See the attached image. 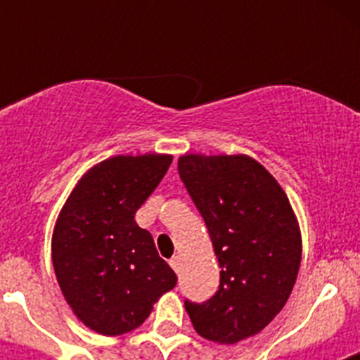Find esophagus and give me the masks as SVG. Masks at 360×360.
<instances>
[{"label":"esophagus","mask_w":360,"mask_h":360,"mask_svg":"<svg viewBox=\"0 0 360 360\" xmlns=\"http://www.w3.org/2000/svg\"><path fill=\"white\" fill-rule=\"evenodd\" d=\"M169 265L173 266V270L178 274V272H180V269H182V262H180V256L171 257V259H169Z\"/></svg>","instance_id":"esophagus-1"}]
</instances>
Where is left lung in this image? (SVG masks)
Instances as JSON below:
<instances>
[{
  "label": "left lung",
  "mask_w": 360,
  "mask_h": 360,
  "mask_svg": "<svg viewBox=\"0 0 360 360\" xmlns=\"http://www.w3.org/2000/svg\"><path fill=\"white\" fill-rule=\"evenodd\" d=\"M178 173L205 219L219 263L209 301H186L196 332L234 345L262 332L285 307L301 263V231L288 196L247 155L178 158Z\"/></svg>",
  "instance_id": "obj_1"
}]
</instances>
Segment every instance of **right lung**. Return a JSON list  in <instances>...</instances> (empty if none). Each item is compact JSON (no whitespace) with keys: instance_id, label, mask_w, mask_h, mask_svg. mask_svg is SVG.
<instances>
[{"instance_id":"right-lung-1","label":"right lung","mask_w":360,"mask_h":360,"mask_svg":"<svg viewBox=\"0 0 360 360\" xmlns=\"http://www.w3.org/2000/svg\"><path fill=\"white\" fill-rule=\"evenodd\" d=\"M173 157L117 155L86 171L57 216L52 263L66 303L101 335L139 328L176 274L158 256L135 212L157 189Z\"/></svg>"}]
</instances>
